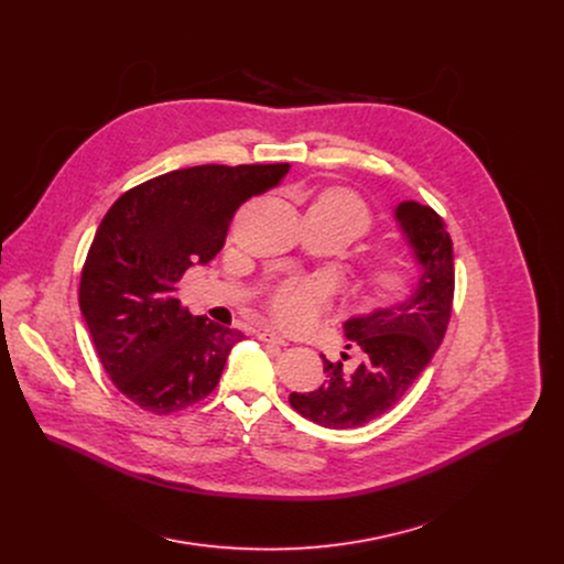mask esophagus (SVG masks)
Here are the masks:
<instances>
[{"label":"esophagus","mask_w":564,"mask_h":564,"mask_svg":"<svg viewBox=\"0 0 564 564\" xmlns=\"http://www.w3.org/2000/svg\"><path fill=\"white\" fill-rule=\"evenodd\" d=\"M261 339H263V341H265V344H274V346H283V348H285V346H290V341H288V339H283V337H281V335H276V333H263V335H261Z\"/></svg>","instance_id":"esophagus-1"}]
</instances>
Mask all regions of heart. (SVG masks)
Segmentation results:
<instances>
[{
    "label": "heart",
    "instance_id": "1",
    "mask_svg": "<svg viewBox=\"0 0 564 564\" xmlns=\"http://www.w3.org/2000/svg\"><path fill=\"white\" fill-rule=\"evenodd\" d=\"M312 209L348 227L355 234V238L366 234L372 225L370 212L366 209V205L348 189L326 192L312 205ZM406 279H409L406 263L399 259L381 261L368 272V283L379 294H394L399 290H404ZM326 303H328V288L324 283L314 279H294L283 283L274 292L272 312L283 328L305 330L316 324L321 312L326 310Z\"/></svg>",
    "mask_w": 564,
    "mask_h": 564
}]
</instances>
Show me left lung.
Listing matches in <instances>:
<instances>
[{"label": "left lung", "instance_id": "left-lung-1", "mask_svg": "<svg viewBox=\"0 0 564 564\" xmlns=\"http://www.w3.org/2000/svg\"><path fill=\"white\" fill-rule=\"evenodd\" d=\"M409 248L420 265L413 292L399 303L352 316L346 337L359 348L357 366L328 361L326 381L307 392H292L290 404L305 420L326 429H357L390 411L413 386L440 348L453 307V240L444 220L429 205L404 200L394 207Z\"/></svg>", "mask_w": 564, "mask_h": 564}]
</instances>
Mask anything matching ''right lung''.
Returning <instances> with one entry per match:
<instances>
[{"mask_svg":"<svg viewBox=\"0 0 564 564\" xmlns=\"http://www.w3.org/2000/svg\"><path fill=\"white\" fill-rule=\"evenodd\" d=\"M288 172L176 170L129 189L102 218L79 279V310L107 375L138 409L178 413L216 388L243 333L185 310L178 283L223 250L236 209Z\"/></svg>","mask_w":564,"mask_h":564,"instance_id":"obj_1","label":"right lung"}]
</instances>
